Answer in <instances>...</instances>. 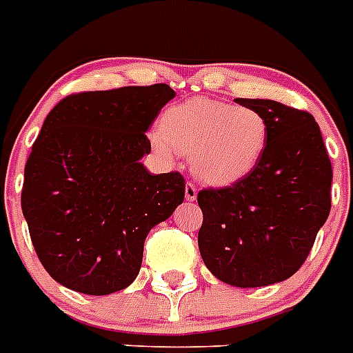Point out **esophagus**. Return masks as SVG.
Wrapping results in <instances>:
<instances>
[{
  "mask_svg": "<svg viewBox=\"0 0 353 353\" xmlns=\"http://www.w3.org/2000/svg\"><path fill=\"white\" fill-rule=\"evenodd\" d=\"M185 197L186 201L194 202L195 199H197V188H195V185H192V183H188L185 188Z\"/></svg>",
  "mask_w": 353,
  "mask_h": 353,
  "instance_id": "1",
  "label": "esophagus"
}]
</instances>
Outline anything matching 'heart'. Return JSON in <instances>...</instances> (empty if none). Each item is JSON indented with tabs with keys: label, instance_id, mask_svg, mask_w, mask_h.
Returning a JSON list of instances; mask_svg holds the SVG:
<instances>
[{
	"label": "heart",
	"instance_id": "1",
	"mask_svg": "<svg viewBox=\"0 0 353 353\" xmlns=\"http://www.w3.org/2000/svg\"><path fill=\"white\" fill-rule=\"evenodd\" d=\"M159 125L149 134L156 151L165 158L190 154L192 174L213 186L234 185L254 172L272 137L268 119L257 108L208 97L168 106Z\"/></svg>",
	"mask_w": 353,
	"mask_h": 353
}]
</instances>
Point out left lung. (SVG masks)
Segmentation results:
<instances>
[{
  "instance_id": "left-lung-1",
  "label": "left lung",
  "mask_w": 353,
  "mask_h": 353,
  "mask_svg": "<svg viewBox=\"0 0 353 353\" xmlns=\"http://www.w3.org/2000/svg\"><path fill=\"white\" fill-rule=\"evenodd\" d=\"M234 101L265 113L272 137L254 172L199 192V250L222 283L261 288L304 265L330 213L332 165L311 113L272 99Z\"/></svg>"
}]
</instances>
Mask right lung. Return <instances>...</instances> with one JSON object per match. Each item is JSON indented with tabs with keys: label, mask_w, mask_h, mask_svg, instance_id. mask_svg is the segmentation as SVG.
I'll return each instance as SVG.
<instances>
[{
	"label": "right lung",
	"mask_w": 353,
	"mask_h": 353,
	"mask_svg": "<svg viewBox=\"0 0 353 353\" xmlns=\"http://www.w3.org/2000/svg\"><path fill=\"white\" fill-rule=\"evenodd\" d=\"M176 92L165 83L81 92L48 113L24 167L21 208L42 266L62 286L110 295L133 283L143 241L185 199L179 172L152 176L145 137Z\"/></svg>",
	"instance_id": "1"
}]
</instances>
